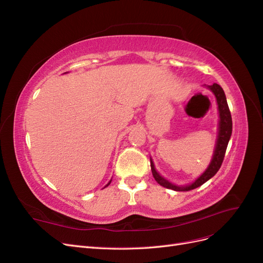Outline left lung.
Returning <instances> with one entry per match:
<instances>
[{"mask_svg": "<svg viewBox=\"0 0 263 263\" xmlns=\"http://www.w3.org/2000/svg\"><path fill=\"white\" fill-rule=\"evenodd\" d=\"M209 89L214 93L215 98L217 101L218 105V112H219V123H218V135H217V141L216 146H215L214 155L212 158V161L210 165L208 166L201 177H198L192 184H189L185 186H178L176 184H172L168 180L162 178L160 174H159L156 169L155 164L150 158V166H151V172H153V176L155 180L159 183V184L162 185L163 187L171 189L174 191H191L194 190L198 186H201L206 181H209L211 178H213L215 174L217 173L219 170L220 165L224 160L226 149L228 146V141L232 136V130H233V121H232V115H230V110L227 104L226 95L224 90L221 89V86L217 83H214L213 85H208Z\"/></svg>", "mask_w": 263, "mask_h": 263, "instance_id": "left-lung-1", "label": "left lung"}]
</instances>
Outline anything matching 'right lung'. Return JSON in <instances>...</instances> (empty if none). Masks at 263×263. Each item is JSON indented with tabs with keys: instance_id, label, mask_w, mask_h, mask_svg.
Here are the masks:
<instances>
[{
	"instance_id": "add662e5",
	"label": "right lung",
	"mask_w": 263,
	"mask_h": 263,
	"mask_svg": "<svg viewBox=\"0 0 263 263\" xmlns=\"http://www.w3.org/2000/svg\"><path fill=\"white\" fill-rule=\"evenodd\" d=\"M109 183H110V181H109V182H108V183H107V185H109ZM107 185H106V186H107Z\"/></svg>"
}]
</instances>
